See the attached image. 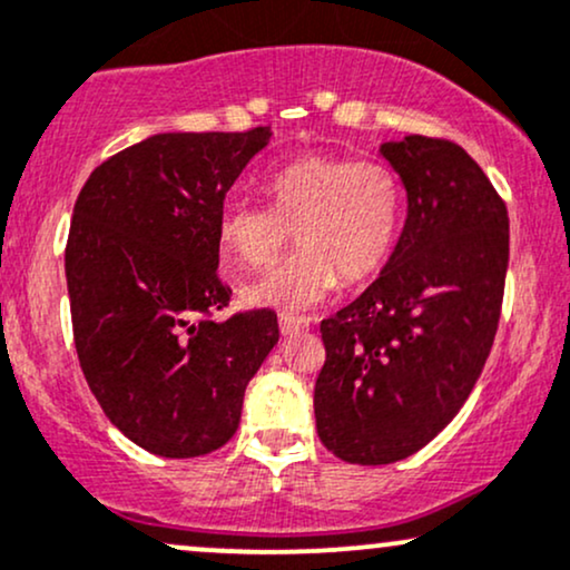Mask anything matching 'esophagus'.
I'll return each instance as SVG.
<instances>
[{
	"label": "esophagus",
	"instance_id": "obj_1",
	"mask_svg": "<svg viewBox=\"0 0 570 570\" xmlns=\"http://www.w3.org/2000/svg\"><path fill=\"white\" fill-rule=\"evenodd\" d=\"M278 326H281V335H297V332H305L311 324H307L305 318L281 316V318H278Z\"/></svg>",
	"mask_w": 570,
	"mask_h": 570
}]
</instances>
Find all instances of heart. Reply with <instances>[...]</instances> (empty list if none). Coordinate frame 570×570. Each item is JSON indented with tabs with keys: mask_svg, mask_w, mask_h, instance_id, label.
Masks as SVG:
<instances>
[{
	"mask_svg": "<svg viewBox=\"0 0 570 570\" xmlns=\"http://www.w3.org/2000/svg\"><path fill=\"white\" fill-rule=\"evenodd\" d=\"M267 206L230 203L219 217L222 257L230 273L263 271L292 238L303 252L240 292L246 305L299 316L337 289L367 284L389 265L402 227L404 195L381 160L311 153L265 181Z\"/></svg>",
	"mask_w": 570,
	"mask_h": 570,
	"instance_id": "b5f03b06",
	"label": "heart"
}]
</instances>
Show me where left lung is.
<instances>
[{"label":"left lung","instance_id":"1","mask_svg":"<svg viewBox=\"0 0 570 570\" xmlns=\"http://www.w3.org/2000/svg\"><path fill=\"white\" fill-rule=\"evenodd\" d=\"M407 189L389 265L322 322L318 440L383 466L434 440L463 407L493 348L509 265V214L469 153L448 139L381 144Z\"/></svg>","mask_w":570,"mask_h":570}]
</instances>
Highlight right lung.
I'll use <instances>...</instances> for the list:
<instances>
[{"label":"right lung","mask_w":570,"mask_h":570,"mask_svg":"<svg viewBox=\"0 0 570 570\" xmlns=\"http://www.w3.org/2000/svg\"><path fill=\"white\" fill-rule=\"evenodd\" d=\"M271 136H149L104 160L75 203L77 358L104 415L155 455H206L230 440L246 385L278 343L265 307L214 318L233 294L217 276L227 189Z\"/></svg>","instance_id":"obj_1"}]
</instances>
